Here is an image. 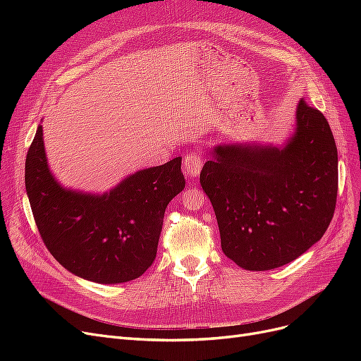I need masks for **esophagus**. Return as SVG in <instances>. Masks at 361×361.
Listing matches in <instances>:
<instances>
[{"label": "esophagus", "mask_w": 361, "mask_h": 361, "mask_svg": "<svg viewBox=\"0 0 361 361\" xmlns=\"http://www.w3.org/2000/svg\"><path fill=\"white\" fill-rule=\"evenodd\" d=\"M203 167V157L197 152H191L183 159V171L188 178H197Z\"/></svg>", "instance_id": "34e87169"}]
</instances>
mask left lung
<instances>
[{
    "label": "left lung",
    "mask_w": 361,
    "mask_h": 361,
    "mask_svg": "<svg viewBox=\"0 0 361 361\" xmlns=\"http://www.w3.org/2000/svg\"><path fill=\"white\" fill-rule=\"evenodd\" d=\"M200 185L228 259L248 271L286 265L319 241L334 215L337 147L330 125L301 99L285 146H216Z\"/></svg>",
    "instance_id": "8db88e82"
}]
</instances>
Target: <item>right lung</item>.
Listing matches in <instances>:
<instances>
[{
    "instance_id": "obj_1",
    "label": "right lung",
    "mask_w": 361,
    "mask_h": 361,
    "mask_svg": "<svg viewBox=\"0 0 361 361\" xmlns=\"http://www.w3.org/2000/svg\"><path fill=\"white\" fill-rule=\"evenodd\" d=\"M180 162L140 170L102 195L76 192L51 174L39 125L25 188L43 244L81 279L105 285L138 279L155 260L167 204L185 187Z\"/></svg>"
}]
</instances>
